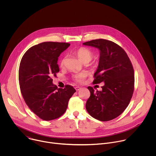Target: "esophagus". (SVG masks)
I'll return each instance as SVG.
<instances>
[{
	"instance_id": "1",
	"label": "esophagus",
	"mask_w": 156,
	"mask_h": 156,
	"mask_svg": "<svg viewBox=\"0 0 156 156\" xmlns=\"http://www.w3.org/2000/svg\"><path fill=\"white\" fill-rule=\"evenodd\" d=\"M75 90H76V91H80V90H81V87H80V86H76V87H75Z\"/></svg>"
}]
</instances>
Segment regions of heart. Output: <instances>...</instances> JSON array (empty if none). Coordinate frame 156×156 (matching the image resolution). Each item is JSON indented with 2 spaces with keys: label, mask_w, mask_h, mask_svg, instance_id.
<instances>
[{
  "label": "heart",
  "mask_w": 156,
  "mask_h": 156,
  "mask_svg": "<svg viewBox=\"0 0 156 156\" xmlns=\"http://www.w3.org/2000/svg\"><path fill=\"white\" fill-rule=\"evenodd\" d=\"M75 54L78 58L83 63L90 62L94 57V54L93 51L85 47H81L75 51ZM65 58H63L60 62V66H63L65 63ZM85 77L83 73H78L74 75L73 80L77 82H82Z\"/></svg>",
  "instance_id": "obj_1"
}]
</instances>
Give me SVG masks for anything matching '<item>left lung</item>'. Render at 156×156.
Masks as SVG:
<instances>
[{"label": "left lung", "mask_w": 156, "mask_h": 156, "mask_svg": "<svg viewBox=\"0 0 156 156\" xmlns=\"http://www.w3.org/2000/svg\"><path fill=\"white\" fill-rule=\"evenodd\" d=\"M84 45L100 50L98 68L93 84L104 82L102 90L94 91L88 86L90 97L86 108L91 116L103 122L119 117L128 107L135 88V75L132 63L124 49L116 43L104 39H94Z\"/></svg>", "instance_id": "8db88e82"}]
</instances>
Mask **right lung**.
Returning a JSON list of instances; mask_svg holds the SVG:
<instances>
[{"instance_id": "add662e5", "label": "right lung", "mask_w": 156, "mask_h": 156, "mask_svg": "<svg viewBox=\"0 0 156 156\" xmlns=\"http://www.w3.org/2000/svg\"><path fill=\"white\" fill-rule=\"evenodd\" d=\"M69 46L66 42H44L30 48L21 60L18 79L22 96L30 109L43 120L61 117L76 92L71 85L58 89L52 84V77L59 72L58 57Z\"/></svg>"}]
</instances>
